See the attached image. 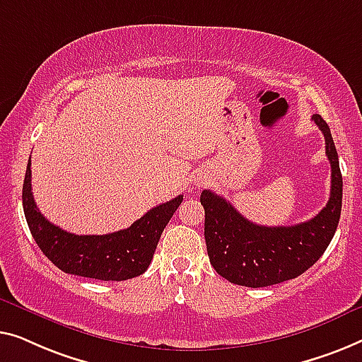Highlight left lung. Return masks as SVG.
Wrapping results in <instances>:
<instances>
[{"label":"left lung","mask_w":362,"mask_h":362,"mask_svg":"<svg viewBox=\"0 0 362 362\" xmlns=\"http://www.w3.org/2000/svg\"><path fill=\"white\" fill-rule=\"evenodd\" d=\"M322 129L332 164V192L327 206L312 220L295 226H262L249 221L225 198L203 190L205 241L211 266L226 281L244 287H267L298 277L327 251L339 223L343 177L332 131L320 115H313Z\"/></svg>","instance_id":"1"}]
</instances>
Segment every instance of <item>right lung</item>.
Returning <instances> with one entry per match:
<instances>
[{
	"label": "right lung",
	"instance_id": "right-lung-1",
	"mask_svg": "<svg viewBox=\"0 0 362 362\" xmlns=\"http://www.w3.org/2000/svg\"><path fill=\"white\" fill-rule=\"evenodd\" d=\"M183 195L152 208L126 230L110 234H72L55 226L35 206L30 188V157L23 185V206L28 226L49 261L60 271L98 281H128L144 274L154 257L160 234Z\"/></svg>",
	"mask_w": 362,
	"mask_h": 362
}]
</instances>
